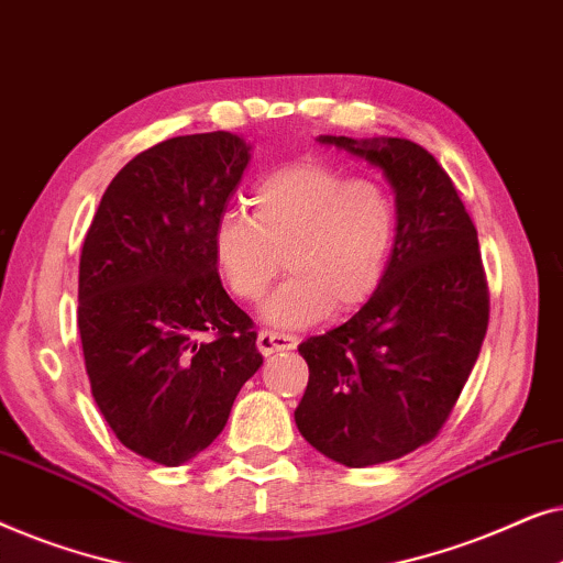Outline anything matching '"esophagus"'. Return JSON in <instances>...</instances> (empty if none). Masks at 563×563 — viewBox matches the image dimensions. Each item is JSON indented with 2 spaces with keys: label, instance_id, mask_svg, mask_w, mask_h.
<instances>
[{
  "label": "esophagus",
  "instance_id": "esophagus-1",
  "mask_svg": "<svg viewBox=\"0 0 563 563\" xmlns=\"http://www.w3.org/2000/svg\"><path fill=\"white\" fill-rule=\"evenodd\" d=\"M297 338L289 335V333H274V330H261L258 333V351L264 353V356H272V353H279V351H291L297 349Z\"/></svg>",
  "mask_w": 563,
  "mask_h": 563
}]
</instances>
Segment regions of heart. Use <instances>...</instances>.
I'll return each mask as SVG.
<instances>
[{
    "instance_id": "b5f03b06",
    "label": "heart",
    "mask_w": 563,
    "mask_h": 563,
    "mask_svg": "<svg viewBox=\"0 0 563 563\" xmlns=\"http://www.w3.org/2000/svg\"><path fill=\"white\" fill-rule=\"evenodd\" d=\"M249 205L251 220L225 212L214 222L212 261L230 295L256 302L284 258L291 276L264 305L268 322L312 325L330 310H356L382 287L399 225L397 202L382 181L307 158L266 174Z\"/></svg>"
}]
</instances>
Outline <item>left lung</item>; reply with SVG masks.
<instances>
[{
    "label": "left lung",
    "mask_w": 563,
    "mask_h": 563,
    "mask_svg": "<svg viewBox=\"0 0 563 563\" xmlns=\"http://www.w3.org/2000/svg\"><path fill=\"white\" fill-rule=\"evenodd\" d=\"M382 168L395 189L397 245L376 295L341 328L299 345L310 366L299 433L322 456L361 468L438 435L489 322L476 228L441 164L405 137L320 135Z\"/></svg>",
    "instance_id": "1"
}]
</instances>
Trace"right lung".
<instances>
[{
	"label": "right lung",
	"instance_id": "obj_1",
	"mask_svg": "<svg viewBox=\"0 0 563 563\" xmlns=\"http://www.w3.org/2000/svg\"><path fill=\"white\" fill-rule=\"evenodd\" d=\"M249 161L251 145L225 130L153 145L120 168L84 238L91 397L118 441L156 464L205 451L264 364L212 261V228Z\"/></svg>",
	"mask_w": 563,
	"mask_h": 563
}]
</instances>
